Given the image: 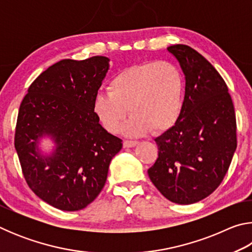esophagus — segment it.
<instances>
[{"label":"esophagus","instance_id":"34e87169","mask_svg":"<svg viewBox=\"0 0 252 252\" xmlns=\"http://www.w3.org/2000/svg\"><path fill=\"white\" fill-rule=\"evenodd\" d=\"M138 143H139L138 141H131V140H126V141H123V147H125V148H133Z\"/></svg>","mask_w":252,"mask_h":252}]
</instances>
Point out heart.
Returning <instances> with one entry per match:
<instances>
[{"label":"heart","mask_w":252,"mask_h":252,"mask_svg":"<svg viewBox=\"0 0 252 252\" xmlns=\"http://www.w3.org/2000/svg\"><path fill=\"white\" fill-rule=\"evenodd\" d=\"M109 91L100 90L93 97L92 110L106 131L116 133L123 126L127 135L169 130L180 118L185 101V78L171 62L140 63L119 72L109 82Z\"/></svg>","instance_id":"heart-1"}]
</instances>
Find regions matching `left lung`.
Returning a JSON list of instances; mask_svg holds the SVG:
<instances>
[{"instance_id": "1", "label": "left lung", "mask_w": 252, "mask_h": 252, "mask_svg": "<svg viewBox=\"0 0 252 252\" xmlns=\"http://www.w3.org/2000/svg\"><path fill=\"white\" fill-rule=\"evenodd\" d=\"M168 51L185 74V101L176 125L155 140L159 155L148 174L170 201L191 204L211 194L228 171L236 114L227 84L207 59L183 44Z\"/></svg>"}]
</instances>
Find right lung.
Masks as SVG:
<instances>
[{
	"label": "right lung",
	"instance_id": "add662e5",
	"mask_svg": "<svg viewBox=\"0 0 252 252\" xmlns=\"http://www.w3.org/2000/svg\"><path fill=\"white\" fill-rule=\"evenodd\" d=\"M110 60H61L37 76L20 105L14 146L28 186L37 197L63 211L90 204L105 185L122 140L109 133L92 110L93 97ZM54 140L49 156L39 140Z\"/></svg>",
	"mask_w": 252,
	"mask_h": 252
}]
</instances>
